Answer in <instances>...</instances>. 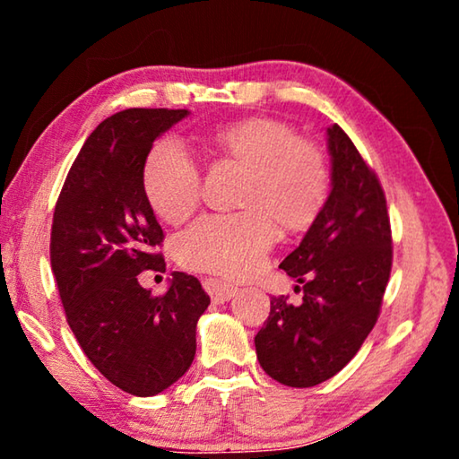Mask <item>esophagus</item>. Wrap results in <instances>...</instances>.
Wrapping results in <instances>:
<instances>
[{
    "instance_id": "34e87169",
    "label": "esophagus",
    "mask_w": 459,
    "mask_h": 459,
    "mask_svg": "<svg viewBox=\"0 0 459 459\" xmlns=\"http://www.w3.org/2000/svg\"><path fill=\"white\" fill-rule=\"evenodd\" d=\"M204 290L216 301V304L229 301L230 298H235V293H237L235 285H229V283L221 281V279H212V277L206 279V281H204Z\"/></svg>"
}]
</instances>
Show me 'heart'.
Instances as JSON below:
<instances>
[{
	"mask_svg": "<svg viewBox=\"0 0 459 459\" xmlns=\"http://www.w3.org/2000/svg\"><path fill=\"white\" fill-rule=\"evenodd\" d=\"M208 145L222 161L243 169L238 208L229 216H206L176 240L180 265L229 279H243L263 267L283 235H301L320 219L330 198V164L320 145L301 139L290 123L245 117L216 127ZM142 186L161 219L184 222L200 204V172L174 143L147 153Z\"/></svg>",
	"mask_w": 459,
	"mask_h": 459,
	"instance_id": "1",
	"label": "heart"
}]
</instances>
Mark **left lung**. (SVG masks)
<instances>
[{"mask_svg": "<svg viewBox=\"0 0 459 459\" xmlns=\"http://www.w3.org/2000/svg\"><path fill=\"white\" fill-rule=\"evenodd\" d=\"M332 190L320 219L281 267L304 293L293 306L271 298L255 336L261 368L277 383L306 388L346 367L375 328L391 275L393 238L386 198L340 126L328 127Z\"/></svg>", "mask_w": 459, "mask_h": 459, "instance_id": "obj_1", "label": "left lung"}]
</instances>
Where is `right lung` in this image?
I'll return each mask as SVG.
<instances>
[{"label":"right lung","instance_id":"right-lung-1","mask_svg":"<svg viewBox=\"0 0 459 459\" xmlns=\"http://www.w3.org/2000/svg\"><path fill=\"white\" fill-rule=\"evenodd\" d=\"M186 115L126 108L99 123L54 208L50 261L66 322L100 375L135 397H153L190 368L198 317L211 304L198 279L182 271L158 298L137 281L142 271H166L143 161Z\"/></svg>","mask_w":459,"mask_h":459}]
</instances>
